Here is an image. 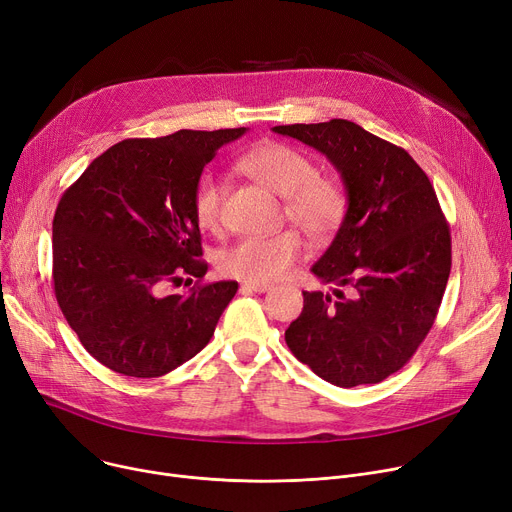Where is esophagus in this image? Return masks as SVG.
<instances>
[{
    "label": "esophagus",
    "instance_id": "1",
    "mask_svg": "<svg viewBox=\"0 0 512 512\" xmlns=\"http://www.w3.org/2000/svg\"><path fill=\"white\" fill-rule=\"evenodd\" d=\"M242 290H249V292H267V290H270L272 288V284H265V282H245V284H242L240 286Z\"/></svg>",
    "mask_w": 512,
    "mask_h": 512
}]
</instances>
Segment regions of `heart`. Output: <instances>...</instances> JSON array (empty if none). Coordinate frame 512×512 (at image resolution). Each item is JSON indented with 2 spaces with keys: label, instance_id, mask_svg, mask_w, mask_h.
I'll use <instances>...</instances> for the list:
<instances>
[{
  "label": "heart",
  "instance_id": "obj_1",
  "mask_svg": "<svg viewBox=\"0 0 512 512\" xmlns=\"http://www.w3.org/2000/svg\"><path fill=\"white\" fill-rule=\"evenodd\" d=\"M238 170L267 191L284 197L286 218L313 240L332 236L344 220L346 197L338 182L319 176L315 161L297 147L265 143L238 159ZM224 186L215 176H203L195 188V220L203 230L222 224ZM305 255V242L294 230L272 236L242 238L218 257L224 276L245 282H274L288 274Z\"/></svg>",
  "mask_w": 512,
  "mask_h": 512
}]
</instances>
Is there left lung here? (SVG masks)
Masks as SVG:
<instances>
[{
    "label": "left lung",
    "mask_w": 512,
    "mask_h": 512,
    "mask_svg": "<svg viewBox=\"0 0 512 512\" xmlns=\"http://www.w3.org/2000/svg\"><path fill=\"white\" fill-rule=\"evenodd\" d=\"M324 153L342 178L344 220L311 272L332 294L303 292L286 344L340 388L378 384L432 330L450 276V230L432 182L415 159L355 122L272 128ZM340 285L354 290L343 297Z\"/></svg>",
    "instance_id": "obj_1"
}]
</instances>
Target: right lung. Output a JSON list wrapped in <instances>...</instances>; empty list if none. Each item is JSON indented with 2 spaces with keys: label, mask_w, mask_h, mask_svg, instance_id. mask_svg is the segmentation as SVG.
Listing matches in <instances>:
<instances>
[{
  "label": "right lung",
  "mask_w": 512,
  "mask_h": 512,
  "mask_svg": "<svg viewBox=\"0 0 512 512\" xmlns=\"http://www.w3.org/2000/svg\"><path fill=\"white\" fill-rule=\"evenodd\" d=\"M247 130L126 139L62 195L53 215V290L101 365L159 378L213 336L238 284H197L184 294H164V286L205 276L195 188L215 151Z\"/></svg>",
  "instance_id": "add662e5"
}]
</instances>
